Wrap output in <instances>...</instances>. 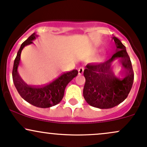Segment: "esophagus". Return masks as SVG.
Here are the masks:
<instances>
[{
  "instance_id": "1",
  "label": "esophagus",
  "mask_w": 147,
  "mask_h": 147,
  "mask_svg": "<svg viewBox=\"0 0 147 147\" xmlns=\"http://www.w3.org/2000/svg\"><path fill=\"white\" fill-rule=\"evenodd\" d=\"M78 71L79 75H82V74H83V71H84V68H83V67H80V68H78Z\"/></svg>"
}]
</instances>
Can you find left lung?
Listing matches in <instances>:
<instances>
[{
  "instance_id": "left-lung-1",
  "label": "left lung",
  "mask_w": 147,
  "mask_h": 147,
  "mask_svg": "<svg viewBox=\"0 0 147 147\" xmlns=\"http://www.w3.org/2000/svg\"><path fill=\"white\" fill-rule=\"evenodd\" d=\"M117 51L111 58L96 65L88 64L84 70L85 83L83 96L89 105L100 109H108L124 100L131 91L134 80V72L126 47L115 36ZM119 59L125 69L123 78L116 77L111 71V65Z\"/></svg>"
}]
</instances>
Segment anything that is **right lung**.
<instances>
[{"instance_id":"1","label":"right lung","mask_w":147,"mask_h":147,"mask_svg":"<svg viewBox=\"0 0 147 147\" xmlns=\"http://www.w3.org/2000/svg\"><path fill=\"white\" fill-rule=\"evenodd\" d=\"M37 37L38 35L33 33L21 45L14 62L12 78L16 90L25 100L38 108H47L58 104L62 100L66 87L72 79L78 75V71L73 70L62 74L45 86L33 87L26 83L18 72L21 51L25 47L32 44V41Z\"/></svg>"}]
</instances>
